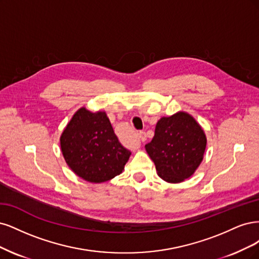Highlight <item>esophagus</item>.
Listing matches in <instances>:
<instances>
[{
    "label": "esophagus",
    "instance_id": "obj_1",
    "mask_svg": "<svg viewBox=\"0 0 259 259\" xmlns=\"http://www.w3.org/2000/svg\"><path fill=\"white\" fill-rule=\"evenodd\" d=\"M138 139H139V141H141V142H144V141L146 140L145 132H139V133H138Z\"/></svg>",
    "mask_w": 259,
    "mask_h": 259
}]
</instances>
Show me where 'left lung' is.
I'll return each mask as SVG.
<instances>
[{
  "mask_svg": "<svg viewBox=\"0 0 259 259\" xmlns=\"http://www.w3.org/2000/svg\"><path fill=\"white\" fill-rule=\"evenodd\" d=\"M206 137L201 126L186 112L161 117L153 140L145 145L159 177L181 183L195 173L203 159Z\"/></svg>",
  "mask_w": 259,
  "mask_h": 259,
  "instance_id": "8db88e82",
  "label": "left lung"
}]
</instances>
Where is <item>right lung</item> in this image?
<instances>
[{
	"label": "right lung",
	"instance_id": "add662e5",
	"mask_svg": "<svg viewBox=\"0 0 259 259\" xmlns=\"http://www.w3.org/2000/svg\"><path fill=\"white\" fill-rule=\"evenodd\" d=\"M65 162L79 178L103 183L119 175L131 155L116 137L105 112L81 107L60 137Z\"/></svg>",
	"mask_w": 259,
	"mask_h": 259
}]
</instances>
